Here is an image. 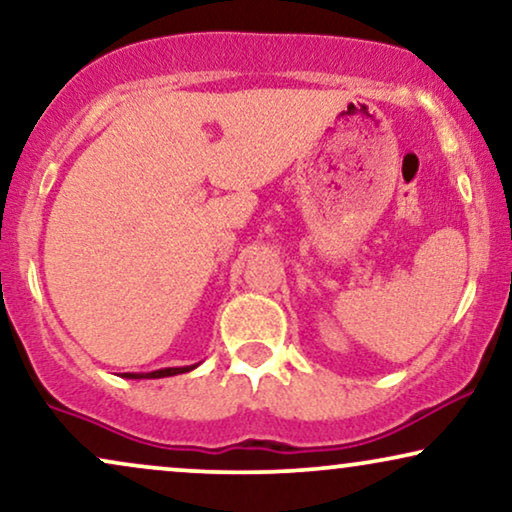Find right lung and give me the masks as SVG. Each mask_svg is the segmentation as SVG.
Segmentation results:
<instances>
[{
	"instance_id": "obj_1",
	"label": "right lung",
	"mask_w": 512,
	"mask_h": 512,
	"mask_svg": "<svg viewBox=\"0 0 512 512\" xmlns=\"http://www.w3.org/2000/svg\"><path fill=\"white\" fill-rule=\"evenodd\" d=\"M195 367H169V369H159V371H150V374H124L126 378H164V376H176V374H185Z\"/></svg>"
}]
</instances>
